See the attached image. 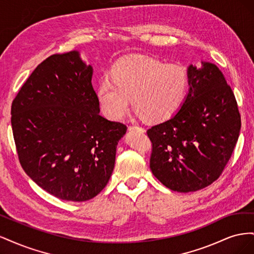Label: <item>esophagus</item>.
<instances>
[{
    "instance_id": "1",
    "label": "esophagus",
    "mask_w": 254,
    "mask_h": 254,
    "mask_svg": "<svg viewBox=\"0 0 254 254\" xmlns=\"http://www.w3.org/2000/svg\"><path fill=\"white\" fill-rule=\"evenodd\" d=\"M128 129H129V130H136V131H141V132H144V131H145L144 128L139 127V126H129Z\"/></svg>"
}]
</instances>
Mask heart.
<instances>
[{"instance_id":"1","label":"heart","mask_w":254,"mask_h":254,"mask_svg":"<svg viewBox=\"0 0 254 254\" xmlns=\"http://www.w3.org/2000/svg\"><path fill=\"white\" fill-rule=\"evenodd\" d=\"M189 75L178 64L144 56L118 60L111 67V79L97 89L103 111L111 119L124 115L132 97L133 109L148 122H162L180 109L187 97Z\"/></svg>"}]
</instances>
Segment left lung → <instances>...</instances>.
<instances>
[{
    "label": "left lung",
    "mask_w": 254,
    "mask_h": 254,
    "mask_svg": "<svg viewBox=\"0 0 254 254\" xmlns=\"http://www.w3.org/2000/svg\"><path fill=\"white\" fill-rule=\"evenodd\" d=\"M190 65L189 93L173 117L147 130L150 170L180 193L210 186L224 171L238 140L241 114L224 74L210 63Z\"/></svg>",
    "instance_id": "8db88e82"
}]
</instances>
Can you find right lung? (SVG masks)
Masks as SVG:
<instances>
[{
    "label": "right lung",
    "instance_id": "obj_1",
    "mask_svg": "<svg viewBox=\"0 0 254 254\" xmlns=\"http://www.w3.org/2000/svg\"><path fill=\"white\" fill-rule=\"evenodd\" d=\"M92 74L77 51L52 55L30 74L11 105L21 166L63 200L87 201L101 193L127 130L99 114Z\"/></svg>",
    "mask_w": 254,
    "mask_h": 254
}]
</instances>
